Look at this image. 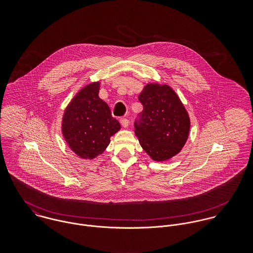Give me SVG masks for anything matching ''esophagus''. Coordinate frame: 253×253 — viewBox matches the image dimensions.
I'll return each mask as SVG.
<instances>
[{"label":"esophagus","mask_w":253,"mask_h":253,"mask_svg":"<svg viewBox=\"0 0 253 253\" xmlns=\"http://www.w3.org/2000/svg\"><path fill=\"white\" fill-rule=\"evenodd\" d=\"M120 123H121V125H122L124 127H127L128 125H129V122H128V120H127L126 118H122V119L120 120Z\"/></svg>","instance_id":"esophagus-1"}]
</instances>
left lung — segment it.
<instances>
[{
  "label": "left lung",
  "mask_w": 253,
  "mask_h": 253,
  "mask_svg": "<svg viewBox=\"0 0 253 253\" xmlns=\"http://www.w3.org/2000/svg\"><path fill=\"white\" fill-rule=\"evenodd\" d=\"M143 105L135 121V134L145 152L157 162L178 154L190 130L189 115L168 84H148L138 96Z\"/></svg>",
  "instance_id": "obj_1"
}]
</instances>
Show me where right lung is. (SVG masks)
Wrapping results in <instances>:
<instances>
[{"label":"right lung","instance_id":"add662e5","mask_svg":"<svg viewBox=\"0 0 253 253\" xmlns=\"http://www.w3.org/2000/svg\"><path fill=\"white\" fill-rule=\"evenodd\" d=\"M99 86L97 82L83 87L65 109L62 119L65 141L83 159L91 160L102 154L110 137L121 128L108 104L99 98Z\"/></svg>","mask_w":253,"mask_h":253}]
</instances>
